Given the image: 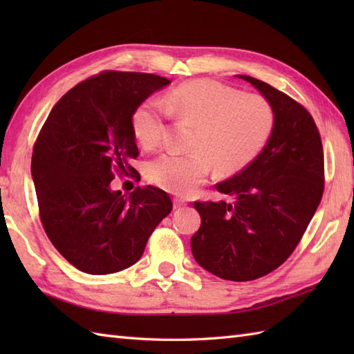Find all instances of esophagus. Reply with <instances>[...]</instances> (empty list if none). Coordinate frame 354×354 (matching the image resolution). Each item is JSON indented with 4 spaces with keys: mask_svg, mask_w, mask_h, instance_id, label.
<instances>
[{
    "mask_svg": "<svg viewBox=\"0 0 354 354\" xmlns=\"http://www.w3.org/2000/svg\"><path fill=\"white\" fill-rule=\"evenodd\" d=\"M185 205H187V202L184 199H181V198L173 199V207H175V208H183Z\"/></svg>",
    "mask_w": 354,
    "mask_h": 354,
    "instance_id": "34e87169",
    "label": "esophagus"
}]
</instances>
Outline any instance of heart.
I'll return each instance as SVG.
<instances>
[{
	"label": "heart",
	"instance_id": "1",
	"mask_svg": "<svg viewBox=\"0 0 354 354\" xmlns=\"http://www.w3.org/2000/svg\"><path fill=\"white\" fill-rule=\"evenodd\" d=\"M196 124L189 155L167 152L147 164L146 176L170 193L189 196L207 181L213 164L221 173L248 167L266 146L275 109L265 95L242 94L221 82L189 80L135 109L132 129L147 149L162 141L169 118Z\"/></svg>",
	"mask_w": 354,
	"mask_h": 354
}]
</instances>
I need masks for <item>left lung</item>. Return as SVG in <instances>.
Segmentation results:
<instances>
[{
    "label": "left lung",
    "mask_w": 354,
    "mask_h": 354,
    "mask_svg": "<svg viewBox=\"0 0 354 354\" xmlns=\"http://www.w3.org/2000/svg\"><path fill=\"white\" fill-rule=\"evenodd\" d=\"M250 82L272 103L275 126L266 146L236 176L216 185L232 204L194 202L201 228L192 237L199 265L223 280L251 281L289 259L324 193V152L312 115L266 82Z\"/></svg>",
    "instance_id": "8db88e82"
}]
</instances>
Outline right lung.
Masks as SVG:
<instances>
[{"instance_id":"1","label":"right lung","mask_w":354,"mask_h":354,"mask_svg":"<svg viewBox=\"0 0 354 354\" xmlns=\"http://www.w3.org/2000/svg\"><path fill=\"white\" fill-rule=\"evenodd\" d=\"M170 80L149 73L103 71L71 88L37 135L32 176L42 227L82 272L114 274L135 265L171 199L156 187L112 192L138 156L135 109Z\"/></svg>"}]
</instances>
